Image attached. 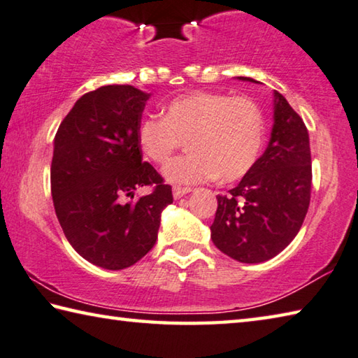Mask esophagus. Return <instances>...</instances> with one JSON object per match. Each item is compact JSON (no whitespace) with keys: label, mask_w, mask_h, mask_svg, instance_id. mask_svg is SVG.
I'll return each mask as SVG.
<instances>
[{"label":"esophagus","mask_w":358,"mask_h":358,"mask_svg":"<svg viewBox=\"0 0 358 358\" xmlns=\"http://www.w3.org/2000/svg\"><path fill=\"white\" fill-rule=\"evenodd\" d=\"M190 192H192V189H189V187H173L174 199L182 198L184 195H187V193H190Z\"/></svg>","instance_id":"34e87169"}]
</instances>
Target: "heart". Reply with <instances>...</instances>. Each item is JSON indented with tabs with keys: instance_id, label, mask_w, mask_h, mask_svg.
Masks as SVG:
<instances>
[{
	"instance_id": "1",
	"label": "heart",
	"mask_w": 358,
	"mask_h": 358,
	"mask_svg": "<svg viewBox=\"0 0 358 358\" xmlns=\"http://www.w3.org/2000/svg\"><path fill=\"white\" fill-rule=\"evenodd\" d=\"M266 119L248 97L195 91L173 99L163 117H146L138 127V146L159 165L187 140V154L169 163L171 184H198L209 179L233 182L255 166L264 144Z\"/></svg>"
}]
</instances>
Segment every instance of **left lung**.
I'll return each mask as SVG.
<instances>
[{
    "label": "left lung",
    "mask_w": 358,
    "mask_h": 358,
    "mask_svg": "<svg viewBox=\"0 0 358 358\" xmlns=\"http://www.w3.org/2000/svg\"><path fill=\"white\" fill-rule=\"evenodd\" d=\"M236 80L259 83L248 77ZM310 193L308 130L287 100L273 91L271 140L241 182L228 195L217 196L210 239L220 252L245 264L272 259L300 231Z\"/></svg>",
    "instance_id": "8db88e82"
}]
</instances>
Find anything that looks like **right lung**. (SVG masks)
Returning <instances> with one entry per match:
<instances>
[{"label": "right lung", "mask_w": 358, "mask_h": 358, "mask_svg": "<svg viewBox=\"0 0 358 358\" xmlns=\"http://www.w3.org/2000/svg\"><path fill=\"white\" fill-rule=\"evenodd\" d=\"M150 94L130 85L81 96L53 141L52 196L69 243L91 264L121 271L154 247L171 187L143 162L138 127ZM154 185L149 196L125 202Z\"/></svg>", "instance_id": "right-lung-1"}]
</instances>
